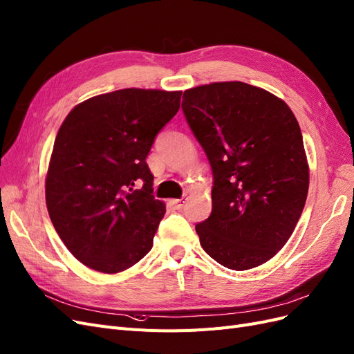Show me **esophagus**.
Instances as JSON below:
<instances>
[{
  "instance_id": "34e87169",
  "label": "esophagus",
  "mask_w": 354,
  "mask_h": 354,
  "mask_svg": "<svg viewBox=\"0 0 354 354\" xmlns=\"http://www.w3.org/2000/svg\"><path fill=\"white\" fill-rule=\"evenodd\" d=\"M186 198H181V199H173L171 201V205H173L176 209H181L185 207V203H186Z\"/></svg>"
}]
</instances>
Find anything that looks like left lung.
<instances>
[{
  "label": "left lung",
  "mask_w": 354,
  "mask_h": 354,
  "mask_svg": "<svg viewBox=\"0 0 354 354\" xmlns=\"http://www.w3.org/2000/svg\"><path fill=\"white\" fill-rule=\"evenodd\" d=\"M186 121L212 171V211L195 229L211 259L232 270L269 261L301 216L308 167L288 104L232 81L186 90Z\"/></svg>",
  "instance_id": "obj_1"
}]
</instances>
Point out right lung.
I'll return each mask as SVG.
<instances>
[{
	"label": "right lung",
	"instance_id": "right-lung-1",
	"mask_svg": "<svg viewBox=\"0 0 354 354\" xmlns=\"http://www.w3.org/2000/svg\"><path fill=\"white\" fill-rule=\"evenodd\" d=\"M181 91L125 88L73 108L56 136L46 180L53 226L77 260L118 273L152 250L165 205L146 164Z\"/></svg>",
	"mask_w": 354,
	"mask_h": 354
}]
</instances>
